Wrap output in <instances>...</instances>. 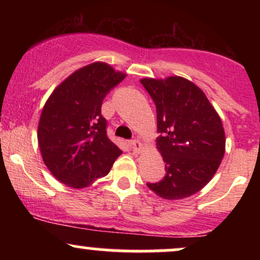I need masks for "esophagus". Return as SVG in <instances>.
Wrapping results in <instances>:
<instances>
[{
	"label": "esophagus",
	"instance_id": "esophagus-1",
	"mask_svg": "<svg viewBox=\"0 0 260 260\" xmlns=\"http://www.w3.org/2000/svg\"><path fill=\"white\" fill-rule=\"evenodd\" d=\"M131 145H132V149H133L134 153L138 154L143 150V144L139 142V140H132V142H131Z\"/></svg>",
	"mask_w": 260,
	"mask_h": 260
}]
</instances>
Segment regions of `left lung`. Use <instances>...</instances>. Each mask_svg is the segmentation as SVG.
<instances>
[{
	"label": "left lung",
	"instance_id": "left-lung-1",
	"mask_svg": "<svg viewBox=\"0 0 260 260\" xmlns=\"http://www.w3.org/2000/svg\"><path fill=\"white\" fill-rule=\"evenodd\" d=\"M156 106V147L165 176L147 186L164 199H183L215 175L225 154L222 122L201 89L182 77L140 80Z\"/></svg>",
	"mask_w": 260,
	"mask_h": 260
}]
</instances>
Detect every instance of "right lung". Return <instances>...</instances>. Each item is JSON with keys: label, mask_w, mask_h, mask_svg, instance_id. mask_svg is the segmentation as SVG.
<instances>
[{"label": "right lung", "mask_w": 260, "mask_h": 260, "mask_svg": "<svg viewBox=\"0 0 260 260\" xmlns=\"http://www.w3.org/2000/svg\"><path fill=\"white\" fill-rule=\"evenodd\" d=\"M124 77L111 66L95 62L71 74L45 104L39 148L50 172L68 187H88L106 176L122 154L107 137L101 105Z\"/></svg>", "instance_id": "obj_1"}]
</instances>
